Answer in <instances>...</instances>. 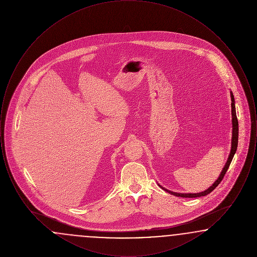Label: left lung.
Listing matches in <instances>:
<instances>
[{"label": "left lung", "instance_id": "obj_1", "mask_svg": "<svg viewBox=\"0 0 257 257\" xmlns=\"http://www.w3.org/2000/svg\"><path fill=\"white\" fill-rule=\"evenodd\" d=\"M230 96H231V114H232V140H231V150L228 156L227 162L224 166V168L222 169V171L220 172V176L218 177V179L214 182V184L209 187L207 190H205L204 192L201 193H197V194H181V193H175V192H171L167 189H165L164 187H161L163 190L167 191L168 193H170L171 195L175 196H180V197H199V196H207L208 194H210L213 190H215V188L220 183V181L222 180L224 174L226 173V171L229 168V165L232 161L234 154L236 153L237 150V146H238V135H239V127H238V119L236 116V109H235V100H234V95H233L232 91H230Z\"/></svg>", "mask_w": 257, "mask_h": 257}]
</instances>
